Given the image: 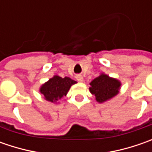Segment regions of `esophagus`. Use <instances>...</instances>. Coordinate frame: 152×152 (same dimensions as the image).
<instances>
[{
  "mask_svg": "<svg viewBox=\"0 0 152 152\" xmlns=\"http://www.w3.org/2000/svg\"><path fill=\"white\" fill-rule=\"evenodd\" d=\"M76 79L79 81V82H83L84 81V78H83V76L82 75H76Z\"/></svg>",
  "mask_w": 152,
  "mask_h": 152,
  "instance_id": "esophagus-1",
  "label": "esophagus"
}]
</instances>
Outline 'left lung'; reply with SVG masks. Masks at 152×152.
Instances as JSON below:
<instances>
[{"label":"left lung","mask_w":152,"mask_h":152,"mask_svg":"<svg viewBox=\"0 0 152 152\" xmlns=\"http://www.w3.org/2000/svg\"><path fill=\"white\" fill-rule=\"evenodd\" d=\"M90 91L96 96L99 103L107 102L117 96L119 92L121 83L119 80L102 73L91 82Z\"/></svg>","instance_id":"1"}]
</instances>
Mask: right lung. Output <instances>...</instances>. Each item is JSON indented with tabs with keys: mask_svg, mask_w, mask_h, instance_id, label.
<instances>
[{
	"mask_svg": "<svg viewBox=\"0 0 152 152\" xmlns=\"http://www.w3.org/2000/svg\"><path fill=\"white\" fill-rule=\"evenodd\" d=\"M76 83V81L68 77L61 78L58 75H55L41 85L39 92L44 96L46 101L56 102L61 100L63 96H66L70 87Z\"/></svg>",
	"mask_w": 152,
	"mask_h": 152,
	"instance_id": "add662e5",
	"label": "right lung"
}]
</instances>
